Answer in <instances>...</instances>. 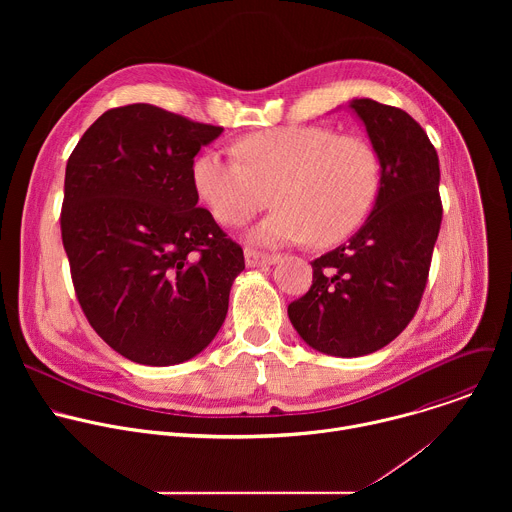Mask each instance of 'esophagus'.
Segmentation results:
<instances>
[{"instance_id":"obj_1","label":"esophagus","mask_w":512,"mask_h":512,"mask_svg":"<svg viewBox=\"0 0 512 512\" xmlns=\"http://www.w3.org/2000/svg\"><path fill=\"white\" fill-rule=\"evenodd\" d=\"M277 259H279L277 255H269V253H263V251H257V249H251V247L245 249V263H247V267L273 265Z\"/></svg>"}]
</instances>
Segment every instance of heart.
<instances>
[{
  "instance_id": "b5f03b06",
  "label": "heart",
  "mask_w": 512,
  "mask_h": 512,
  "mask_svg": "<svg viewBox=\"0 0 512 512\" xmlns=\"http://www.w3.org/2000/svg\"><path fill=\"white\" fill-rule=\"evenodd\" d=\"M237 154L202 152L192 164L196 194L223 225H243L271 200L279 206L253 229L263 245L312 241L328 247L369 216L383 164L375 145L328 125H285L237 141Z\"/></svg>"
}]
</instances>
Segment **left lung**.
Segmentation results:
<instances>
[{"mask_svg": "<svg viewBox=\"0 0 512 512\" xmlns=\"http://www.w3.org/2000/svg\"><path fill=\"white\" fill-rule=\"evenodd\" d=\"M383 164L381 190L358 233L312 261V287L287 306L298 334L332 356L371 354L413 320L442 225L440 160L403 109L354 99Z\"/></svg>", "mask_w": 512, "mask_h": 512, "instance_id": "1", "label": "left lung"}]
</instances>
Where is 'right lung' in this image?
I'll use <instances>...</instances> for the list:
<instances>
[{"label":"right lung","instance_id":"right-lung-1","mask_svg":"<svg viewBox=\"0 0 512 512\" xmlns=\"http://www.w3.org/2000/svg\"><path fill=\"white\" fill-rule=\"evenodd\" d=\"M223 127L156 105L105 111L72 150L60 210L72 285L121 356L168 367L223 326L241 245L198 208L194 156Z\"/></svg>","mask_w":512,"mask_h":512}]
</instances>
